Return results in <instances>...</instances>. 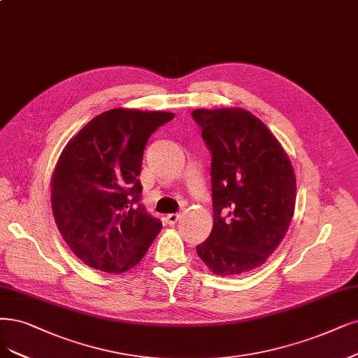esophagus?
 I'll return each instance as SVG.
<instances>
[{"label": "esophagus", "instance_id": "obj_1", "mask_svg": "<svg viewBox=\"0 0 358 358\" xmlns=\"http://www.w3.org/2000/svg\"><path fill=\"white\" fill-rule=\"evenodd\" d=\"M181 217V214L180 213H174V214H168L166 217H165V220H166V224H169V226H174V224L178 221V218Z\"/></svg>", "mask_w": 358, "mask_h": 358}]
</instances>
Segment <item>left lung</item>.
Masks as SVG:
<instances>
[{"mask_svg": "<svg viewBox=\"0 0 358 358\" xmlns=\"http://www.w3.org/2000/svg\"><path fill=\"white\" fill-rule=\"evenodd\" d=\"M213 155L214 226L196 246L218 275H239L268 258L295 209L296 180L280 143L243 109L192 112Z\"/></svg>", "mask_w": 358, "mask_h": 358, "instance_id": "obj_1", "label": "left lung"}]
</instances>
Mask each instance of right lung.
Here are the masks:
<instances>
[{
    "instance_id": "right-lung-1",
    "label": "right lung",
    "mask_w": 358,
    "mask_h": 358,
    "mask_svg": "<svg viewBox=\"0 0 358 358\" xmlns=\"http://www.w3.org/2000/svg\"><path fill=\"white\" fill-rule=\"evenodd\" d=\"M174 113L112 109L78 132L51 181L57 227L88 267L124 273L148 252L162 222L141 203L145 144Z\"/></svg>"
}]
</instances>
